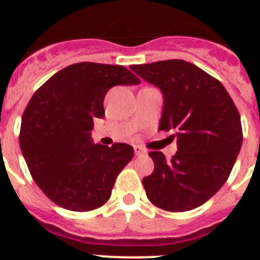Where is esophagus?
<instances>
[{"instance_id":"34e87169","label":"esophagus","mask_w":260,"mask_h":260,"mask_svg":"<svg viewBox=\"0 0 260 260\" xmlns=\"http://www.w3.org/2000/svg\"><path fill=\"white\" fill-rule=\"evenodd\" d=\"M134 152H135V155H137V156L146 155V151H144V148H142V147H139V146L134 147Z\"/></svg>"}]
</instances>
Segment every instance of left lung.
Instances as JSON below:
<instances>
[{"label":"left lung","instance_id":"8db88e82","mask_svg":"<svg viewBox=\"0 0 260 260\" xmlns=\"http://www.w3.org/2000/svg\"><path fill=\"white\" fill-rule=\"evenodd\" d=\"M164 95L158 130L177 138L171 160L148 153L155 164L144 177V190L156 207L183 212L199 207L221 189L242 146L237 107L216 78L183 59L130 66Z\"/></svg>","mask_w":260,"mask_h":260}]
</instances>
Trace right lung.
<instances>
[{
    "mask_svg": "<svg viewBox=\"0 0 260 260\" xmlns=\"http://www.w3.org/2000/svg\"><path fill=\"white\" fill-rule=\"evenodd\" d=\"M121 65L79 62L58 73L34 93L22 116L19 144L32 178L62 208L86 212L110 198L119 172L133 158L126 143L93 144V118L105 116L112 87L139 84Z\"/></svg>",
    "mask_w": 260,
    "mask_h": 260,
    "instance_id": "add662e5",
    "label": "right lung"
}]
</instances>
